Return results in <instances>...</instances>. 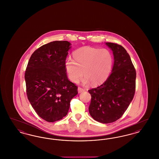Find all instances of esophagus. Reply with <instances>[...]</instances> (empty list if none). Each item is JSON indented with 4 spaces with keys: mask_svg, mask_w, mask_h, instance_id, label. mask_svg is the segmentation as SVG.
<instances>
[{
    "mask_svg": "<svg viewBox=\"0 0 159 159\" xmlns=\"http://www.w3.org/2000/svg\"><path fill=\"white\" fill-rule=\"evenodd\" d=\"M85 91L84 89H83L81 87H78V92L79 93H81V92H83L84 91Z\"/></svg>",
    "mask_w": 159,
    "mask_h": 159,
    "instance_id": "34e87169",
    "label": "esophagus"
}]
</instances>
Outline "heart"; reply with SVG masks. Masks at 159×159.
Here are the masks:
<instances>
[{
	"instance_id": "heart-1",
	"label": "heart",
	"mask_w": 159,
	"mask_h": 159,
	"mask_svg": "<svg viewBox=\"0 0 159 159\" xmlns=\"http://www.w3.org/2000/svg\"><path fill=\"white\" fill-rule=\"evenodd\" d=\"M73 59L68 58L65 66L69 79L76 83L83 75L84 83L91 81L92 84H99L110 76L113 64V56L107 49L90 46L80 48L73 52Z\"/></svg>"
}]
</instances>
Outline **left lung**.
Returning <instances> with one entry per match:
<instances>
[{"label":"left lung","instance_id":"1","mask_svg":"<svg viewBox=\"0 0 159 159\" xmlns=\"http://www.w3.org/2000/svg\"><path fill=\"white\" fill-rule=\"evenodd\" d=\"M106 44L113 51V67L104 83L88 91L91 95L89 111L96 121L110 123L121 117L134 98L136 74L129 55L122 46Z\"/></svg>","mask_w":159,"mask_h":159}]
</instances>
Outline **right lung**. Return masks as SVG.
I'll list each match as a JSON object with an SVG mask.
<instances>
[{
  "instance_id": "add662e5",
  "label": "right lung",
  "mask_w": 159,
  "mask_h": 159,
  "mask_svg": "<svg viewBox=\"0 0 159 159\" xmlns=\"http://www.w3.org/2000/svg\"><path fill=\"white\" fill-rule=\"evenodd\" d=\"M70 45L68 41H53L40 46L32 53L25 72L28 99L38 116L48 122L65 117L78 93L65 66Z\"/></svg>"
}]
</instances>
